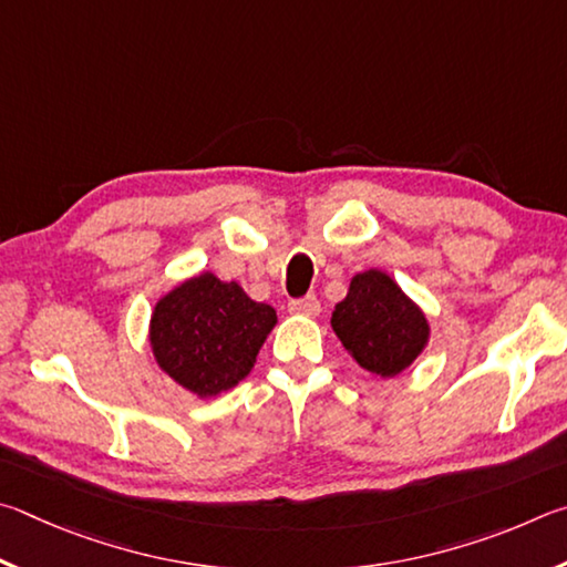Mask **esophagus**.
Masks as SVG:
<instances>
[{
    "mask_svg": "<svg viewBox=\"0 0 567 567\" xmlns=\"http://www.w3.org/2000/svg\"><path fill=\"white\" fill-rule=\"evenodd\" d=\"M289 311L293 316H306V319H316L321 313V303L316 296H303V299H296L289 303Z\"/></svg>",
    "mask_w": 567,
    "mask_h": 567,
    "instance_id": "esophagus-1",
    "label": "esophagus"
}]
</instances>
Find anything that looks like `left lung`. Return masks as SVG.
Segmentation results:
<instances>
[{
	"label": "left lung",
	"instance_id": "1",
	"mask_svg": "<svg viewBox=\"0 0 567 567\" xmlns=\"http://www.w3.org/2000/svg\"><path fill=\"white\" fill-rule=\"evenodd\" d=\"M331 326L361 369L381 379L403 373L423 353L431 326L401 286L379 268L355 274Z\"/></svg>",
	"mask_w": 567,
	"mask_h": 567
}]
</instances>
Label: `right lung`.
I'll use <instances>...</instances> for the list:
<instances>
[{
	"label": "right lung",
	"instance_id": "obj_1",
	"mask_svg": "<svg viewBox=\"0 0 567 567\" xmlns=\"http://www.w3.org/2000/svg\"><path fill=\"white\" fill-rule=\"evenodd\" d=\"M274 326L271 306L248 299L236 281L204 271L158 299L148 343L168 379L198 399H212L251 373Z\"/></svg>",
	"mask_w": 567,
	"mask_h": 567
}]
</instances>
